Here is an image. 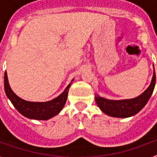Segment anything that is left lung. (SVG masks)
Wrapping results in <instances>:
<instances>
[{
    "instance_id": "8db88e82",
    "label": "left lung",
    "mask_w": 157,
    "mask_h": 157,
    "mask_svg": "<svg viewBox=\"0 0 157 157\" xmlns=\"http://www.w3.org/2000/svg\"><path fill=\"white\" fill-rule=\"evenodd\" d=\"M155 84V73L154 70L151 83L147 90L140 95L130 99L109 100L96 96L95 100L100 109L112 117L127 118L137 114L141 110L151 98Z\"/></svg>"
}]
</instances>
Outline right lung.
<instances>
[{
    "label": "right lung",
    "instance_id": "add662e5",
    "mask_svg": "<svg viewBox=\"0 0 157 157\" xmlns=\"http://www.w3.org/2000/svg\"><path fill=\"white\" fill-rule=\"evenodd\" d=\"M70 85L71 83H69L64 91L52 100L48 102H29L21 99L17 95L15 94L8 83L6 72L4 76V87H5L6 94L8 97V99L11 100L12 105H14L15 108L17 109L19 113L27 118L33 119V120H39V121H47L58 115L61 111L67 100V93Z\"/></svg>",
    "mask_w": 157,
    "mask_h": 157
}]
</instances>
